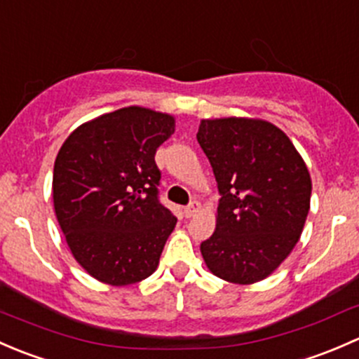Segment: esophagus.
Here are the masks:
<instances>
[{
  "label": "esophagus",
  "mask_w": 359,
  "mask_h": 359,
  "mask_svg": "<svg viewBox=\"0 0 359 359\" xmlns=\"http://www.w3.org/2000/svg\"><path fill=\"white\" fill-rule=\"evenodd\" d=\"M200 210H201L200 203L193 201V203H189V205H187L186 208H184V213H186V217H194L198 212H200Z\"/></svg>",
  "instance_id": "1"
}]
</instances>
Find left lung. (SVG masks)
<instances>
[{
    "mask_svg": "<svg viewBox=\"0 0 359 359\" xmlns=\"http://www.w3.org/2000/svg\"><path fill=\"white\" fill-rule=\"evenodd\" d=\"M196 139L220 193L215 233L200 247L206 267L231 283L266 280L302 234L309 170L283 130L264 119H201Z\"/></svg>",
    "mask_w": 359,
    "mask_h": 359,
    "instance_id": "1",
    "label": "left lung"
}]
</instances>
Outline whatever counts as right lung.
<instances>
[{
  "label": "right lung",
  "mask_w": 359,
  "mask_h": 359,
  "mask_svg": "<svg viewBox=\"0 0 359 359\" xmlns=\"http://www.w3.org/2000/svg\"><path fill=\"white\" fill-rule=\"evenodd\" d=\"M173 132L172 114L130 106L79 125L57 154V220L76 262L102 283L156 271L177 219L158 200L154 154Z\"/></svg>",
  "instance_id": "add662e5"
}]
</instances>
